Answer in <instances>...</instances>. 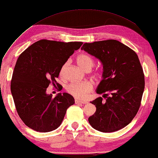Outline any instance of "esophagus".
<instances>
[{"label":"esophagus","instance_id":"34e87169","mask_svg":"<svg viewBox=\"0 0 158 158\" xmlns=\"http://www.w3.org/2000/svg\"><path fill=\"white\" fill-rule=\"evenodd\" d=\"M75 103L76 104H86V103H88V102L79 101V100H75Z\"/></svg>","mask_w":158,"mask_h":158}]
</instances>
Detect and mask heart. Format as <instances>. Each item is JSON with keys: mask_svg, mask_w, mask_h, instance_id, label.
Here are the masks:
<instances>
[{"mask_svg": "<svg viewBox=\"0 0 158 158\" xmlns=\"http://www.w3.org/2000/svg\"><path fill=\"white\" fill-rule=\"evenodd\" d=\"M77 62L78 65L81 69L84 70H90L94 64V60L88 55L81 53L77 57ZM66 64L62 67L60 70V74L63 75L65 69ZM93 89V84L89 81H84L81 82H75L69 84L67 86V91L77 98L83 99L86 98Z\"/></svg>", "mask_w": 158, "mask_h": 158, "instance_id": "obj_1", "label": "heart"}]
</instances>
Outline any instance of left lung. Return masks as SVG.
Returning a JSON list of instances; mask_svg holds the SVG:
<instances>
[{
	"label": "left lung",
	"mask_w": 158,
	"mask_h": 158,
	"mask_svg": "<svg viewBox=\"0 0 158 158\" xmlns=\"http://www.w3.org/2000/svg\"><path fill=\"white\" fill-rule=\"evenodd\" d=\"M103 66L102 79L96 89L98 97L91 102L96 111L89 117L93 128L113 132L124 128L136 116L145 87L144 74L133 50L117 40L85 43L81 47Z\"/></svg>",
	"instance_id": "1"
}]
</instances>
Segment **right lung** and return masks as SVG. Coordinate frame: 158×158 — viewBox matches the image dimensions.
<instances>
[{"label": "right lung", "mask_w": 158, "mask_h": 158, "mask_svg": "<svg viewBox=\"0 0 158 158\" xmlns=\"http://www.w3.org/2000/svg\"><path fill=\"white\" fill-rule=\"evenodd\" d=\"M82 44L42 39L19 56L10 89L17 113L29 128L39 132L56 129L67 108L74 104L73 96L67 93H59L52 98L46 94V89L51 83L59 91L62 89L56 79L69 56Z\"/></svg>", "instance_id": "right-lung-1"}]
</instances>
